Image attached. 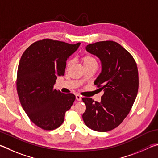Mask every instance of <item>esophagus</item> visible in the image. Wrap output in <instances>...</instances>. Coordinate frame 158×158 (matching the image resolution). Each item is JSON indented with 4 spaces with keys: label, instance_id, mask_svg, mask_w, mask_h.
<instances>
[{
    "label": "esophagus",
    "instance_id": "34e87169",
    "mask_svg": "<svg viewBox=\"0 0 158 158\" xmlns=\"http://www.w3.org/2000/svg\"><path fill=\"white\" fill-rule=\"evenodd\" d=\"M76 99L77 100V101H79V102H81V100H82L81 96L79 95V94H77V95H76Z\"/></svg>",
    "mask_w": 158,
    "mask_h": 158
}]
</instances>
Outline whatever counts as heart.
<instances>
[{
	"label": "heart",
	"mask_w": 158,
	"mask_h": 158,
	"mask_svg": "<svg viewBox=\"0 0 158 158\" xmlns=\"http://www.w3.org/2000/svg\"><path fill=\"white\" fill-rule=\"evenodd\" d=\"M81 61L84 64V66H86V65H97V59L95 57L93 56L90 54H86V55L84 56L81 58ZM70 65V61L68 63V66Z\"/></svg>",
	"instance_id": "b5f03b06"
}]
</instances>
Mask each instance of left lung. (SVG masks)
Listing matches in <instances>:
<instances>
[{"instance_id":"8db88e82","label":"left lung","mask_w":158,"mask_h":158,"mask_svg":"<svg viewBox=\"0 0 158 158\" xmlns=\"http://www.w3.org/2000/svg\"><path fill=\"white\" fill-rule=\"evenodd\" d=\"M88 52L96 56L102 71L94 81L104 90L101 102L84 97L86 110L82 117L92 130L107 132L118 127L130 112L139 86L138 70L133 57L121 45L112 41L88 45Z\"/></svg>"}]
</instances>
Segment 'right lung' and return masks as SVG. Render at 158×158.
I'll return each instance as SVG.
<instances>
[{
  "label": "right lung",
  "mask_w": 158,
  "mask_h": 158,
  "mask_svg": "<svg viewBox=\"0 0 158 158\" xmlns=\"http://www.w3.org/2000/svg\"><path fill=\"white\" fill-rule=\"evenodd\" d=\"M79 45L44 39L28 47L20 60L16 80L20 102L31 121L42 129L59 127L75 100L73 94L53 87L57 77L64 75L66 61Z\"/></svg>",
  "instance_id": "add662e5"
}]
</instances>
